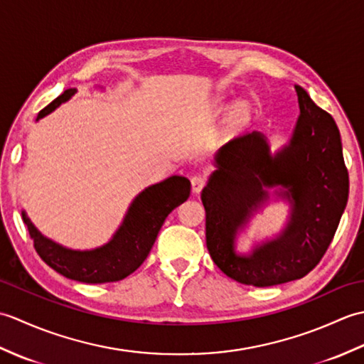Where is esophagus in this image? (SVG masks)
<instances>
[{"label":"esophagus","instance_id":"obj_1","mask_svg":"<svg viewBox=\"0 0 364 364\" xmlns=\"http://www.w3.org/2000/svg\"><path fill=\"white\" fill-rule=\"evenodd\" d=\"M191 184H192V192H194V194H198V192L205 188L206 180L202 175H196L191 178Z\"/></svg>","mask_w":364,"mask_h":364}]
</instances>
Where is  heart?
Instances as JSON below:
<instances>
[{
    "label": "heart",
    "instance_id": "heart-1",
    "mask_svg": "<svg viewBox=\"0 0 364 364\" xmlns=\"http://www.w3.org/2000/svg\"><path fill=\"white\" fill-rule=\"evenodd\" d=\"M211 109L214 112H223L228 107V102L223 97H215L211 102ZM250 120V107L247 103H236L228 114L227 127L230 131H237L244 128Z\"/></svg>",
    "mask_w": 364,
    "mask_h": 364
}]
</instances>
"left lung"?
<instances>
[{"label":"left lung","mask_w":364,"mask_h":364,"mask_svg":"<svg viewBox=\"0 0 364 364\" xmlns=\"http://www.w3.org/2000/svg\"><path fill=\"white\" fill-rule=\"evenodd\" d=\"M300 114L288 142L272 151L261 131L225 144L202 191L206 247L223 274L257 288L305 277L335 236L349 197V173L339 129L328 112L296 86ZM290 203V218L275 238L235 249L237 236L269 199Z\"/></svg>","instance_id":"1"}]
</instances>
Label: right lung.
<instances>
[{
	"mask_svg": "<svg viewBox=\"0 0 364 364\" xmlns=\"http://www.w3.org/2000/svg\"><path fill=\"white\" fill-rule=\"evenodd\" d=\"M75 94L76 89H67L43 107L36 120L46 117ZM189 194L191 181L180 175H172L145 188L129 203L125 218L109 241L90 250L68 249L46 237L31 222L25 210L21 218L38 257L58 274L82 283H109L123 280L142 264L166 218L178 205L186 202Z\"/></svg>",
	"mask_w": 364,
	"mask_h": 364,
	"instance_id": "1",
	"label": "right lung"
}]
</instances>
